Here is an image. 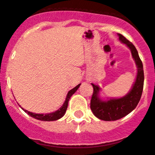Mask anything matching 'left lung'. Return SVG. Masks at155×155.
<instances>
[{"instance_id": "left-lung-1", "label": "left lung", "mask_w": 155, "mask_h": 155, "mask_svg": "<svg viewBox=\"0 0 155 155\" xmlns=\"http://www.w3.org/2000/svg\"><path fill=\"white\" fill-rule=\"evenodd\" d=\"M120 40L127 45L131 50L138 67L137 77L133 88L128 94L118 99H110L107 101H103L98 97V86L91 84L93 86V94L91 96L90 107L95 117L105 121L117 120L130 114L136 107L140 101L144 85V70L142 62L139 56L136 47L127 40L124 35L118 34Z\"/></svg>"}]
</instances>
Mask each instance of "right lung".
Masks as SVG:
<instances>
[{
  "mask_svg": "<svg viewBox=\"0 0 155 155\" xmlns=\"http://www.w3.org/2000/svg\"><path fill=\"white\" fill-rule=\"evenodd\" d=\"M81 84H79L77 86H76L75 88H73V89L70 90V91L67 94V97H66V101L64 102V104H63V106L60 108L59 110H58L57 111L53 113H51V114H35V113H31L29 112V111L23 109L22 107V109L25 111V113L28 114L30 117H31L35 118V119L39 120H42V121H54V120H57L60 119L63 117V116L65 114L66 110L67 109V107H68V102L69 100H70V97L74 94L75 92L76 91V90L79 88V87L80 86Z\"/></svg>",
  "mask_w": 155,
  "mask_h": 155,
  "instance_id": "add662e5",
  "label": "right lung"
}]
</instances>
